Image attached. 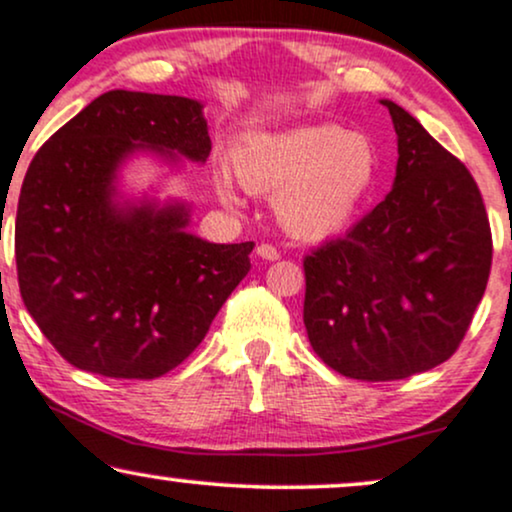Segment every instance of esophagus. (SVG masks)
<instances>
[{
    "instance_id": "obj_1",
    "label": "esophagus",
    "mask_w": 512,
    "mask_h": 512,
    "mask_svg": "<svg viewBox=\"0 0 512 512\" xmlns=\"http://www.w3.org/2000/svg\"><path fill=\"white\" fill-rule=\"evenodd\" d=\"M257 257H260V260H267V262H274V260H279V252H276V248L274 245H269V243H262V245H257Z\"/></svg>"
}]
</instances>
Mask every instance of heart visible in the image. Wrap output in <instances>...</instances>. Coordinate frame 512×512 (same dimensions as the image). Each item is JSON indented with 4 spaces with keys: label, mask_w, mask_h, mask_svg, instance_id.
I'll return each mask as SVG.
<instances>
[{
    "label": "heart",
    "mask_w": 512,
    "mask_h": 512,
    "mask_svg": "<svg viewBox=\"0 0 512 512\" xmlns=\"http://www.w3.org/2000/svg\"><path fill=\"white\" fill-rule=\"evenodd\" d=\"M240 185L276 197L284 231L298 240H325L346 228L378 175V154L366 134L337 125H305L257 134L236 151ZM216 192L238 207L236 185L216 173Z\"/></svg>",
    "instance_id": "obj_1"
}]
</instances>
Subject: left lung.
Segmentation results:
<instances>
[{
    "label": "left lung",
    "mask_w": 512,
    "mask_h": 512,
    "mask_svg": "<svg viewBox=\"0 0 512 512\" xmlns=\"http://www.w3.org/2000/svg\"><path fill=\"white\" fill-rule=\"evenodd\" d=\"M392 190L342 238L303 260L315 354L354 380L426 373L460 346L491 272L484 199L464 163L392 101Z\"/></svg>",
    "instance_id": "1"
}]
</instances>
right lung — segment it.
<instances>
[{"label": "right lung", "mask_w": 512, "mask_h": 512, "mask_svg": "<svg viewBox=\"0 0 512 512\" xmlns=\"http://www.w3.org/2000/svg\"><path fill=\"white\" fill-rule=\"evenodd\" d=\"M204 105L108 91L40 146L16 211V269L26 310L79 370L151 380L197 349L250 272L255 243H209L187 202L127 199L122 166L151 154L204 163Z\"/></svg>", "instance_id": "obj_1"}]
</instances>
